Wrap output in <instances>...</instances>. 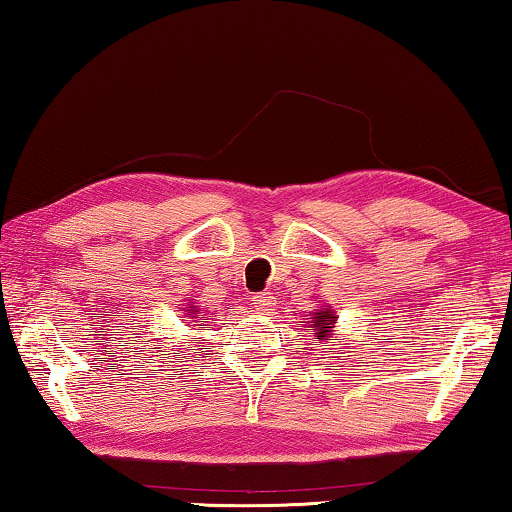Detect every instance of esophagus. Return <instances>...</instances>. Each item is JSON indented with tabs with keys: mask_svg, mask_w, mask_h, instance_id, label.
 I'll return each mask as SVG.
<instances>
[{
	"mask_svg": "<svg viewBox=\"0 0 512 512\" xmlns=\"http://www.w3.org/2000/svg\"><path fill=\"white\" fill-rule=\"evenodd\" d=\"M253 307L257 311H262V314H268L275 307V296L271 291H262V293H255L253 296Z\"/></svg>",
	"mask_w": 512,
	"mask_h": 512,
	"instance_id": "esophagus-1",
	"label": "esophagus"
}]
</instances>
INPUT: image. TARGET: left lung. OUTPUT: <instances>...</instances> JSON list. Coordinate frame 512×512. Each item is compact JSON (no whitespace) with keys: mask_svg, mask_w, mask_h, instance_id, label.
Wrapping results in <instances>:
<instances>
[{"mask_svg":"<svg viewBox=\"0 0 512 512\" xmlns=\"http://www.w3.org/2000/svg\"><path fill=\"white\" fill-rule=\"evenodd\" d=\"M334 311L332 309H318L311 314V323L316 327V334L318 339H325V341H339V339H332V329H334Z\"/></svg>","mask_w":512,"mask_h":512,"instance_id":"8db88e82","label":"left lung"}]
</instances>
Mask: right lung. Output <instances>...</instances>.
Listing matches in <instances>:
<instances>
[{"label":"right lung","instance_id":"1","mask_svg":"<svg viewBox=\"0 0 512 512\" xmlns=\"http://www.w3.org/2000/svg\"><path fill=\"white\" fill-rule=\"evenodd\" d=\"M187 311H189V314H194V309H187ZM205 320H207V318H203V320H201V323H205Z\"/></svg>","mask_w":512,"mask_h":512}]
</instances>
